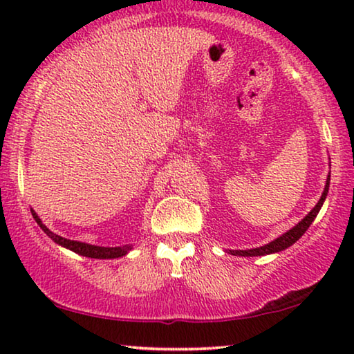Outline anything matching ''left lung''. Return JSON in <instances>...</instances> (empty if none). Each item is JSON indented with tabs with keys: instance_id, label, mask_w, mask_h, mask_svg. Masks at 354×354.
I'll return each instance as SVG.
<instances>
[{
	"instance_id": "1",
	"label": "left lung",
	"mask_w": 354,
	"mask_h": 354,
	"mask_svg": "<svg viewBox=\"0 0 354 354\" xmlns=\"http://www.w3.org/2000/svg\"><path fill=\"white\" fill-rule=\"evenodd\" d=\"M328 185H330V176H328V178H327V185H326V188H324V193H322L321 200H319L317 205L313 207V211L309 212V214L304 217L301 222H298V224L295 225L292 230H288L287 234H283L282 236H279L277 240L270 241V243H268V245L259 246V248L245 250V251L243 250H241V251L235 250V251H230V253L234 256H264V254H270V253H279V251H282L285 248H288V246H292L298 239H301V235L309 229V225L313 224V221L316 219L317 212L321 211V207L324 205V200H326V196L328 193Z\"/></svg>"
}]
</instances>
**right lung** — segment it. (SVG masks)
Instances as JSON below:
<instances>
[{"instance_id":"1","label":"right lung","mask_w":354,"mask_h":354,"mask_svg":"<svg viewBox=\"0 0 354 354\" xmlns=\"http://www.w3.org/2000/svg\"><path fill=\"white\" fill-rule=\"evenodd\" d=\"M32 216H33V219L37 221V224L41 227L43 232H45V234L50 236L51 240H55L57 245L66 246V248L72 250V251H74V253L82 254V256H86V258L114 259V258H120V256L127 254V251L130 250V246H115V248H104V246H95V245H88V243H82V241H74V240L62 239V236L53 234L50 229H46V225L43 224V222L40 221V217H38L33 211H32Z\"/></svg>"}]
</instances>
